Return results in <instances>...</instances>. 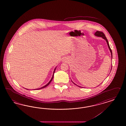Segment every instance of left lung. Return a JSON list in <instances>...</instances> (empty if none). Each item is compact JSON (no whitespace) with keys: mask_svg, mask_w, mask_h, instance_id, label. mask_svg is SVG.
Segmentation results:
<instances>
[{"mask_svg":"<svg viewBox=\"0 0 126 126\" xmlns=\"http://www.w3.org/2000/svg\"><path fill=\"white\" fill-rule=\"evenodd\" d=\"M95 36H97V37H101L102 38H103L104 39H105V40H106V43H107V45H108V48H109V50H110V53H111V60H112V51H111V48H110V45H109V42H108V40L107 39V38H106V36H105V35L104 34V33H103V32H100V31H97L96 32H95ZM111 68H112V66H111ZM111 70H110V71H111ZM72 82L74 83V84H75V85H77V84H76L75 83H74L73 82H72ZM78 86V87H80V86H79L78 85H77Z\"/></svg>","mask_w":126,"mask_h":126,"instance_id":"obj_1","label":"left lung"}]
</instances>
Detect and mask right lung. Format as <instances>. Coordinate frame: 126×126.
I'll list each match as a JSON object with an SVG mask.
<instances>
[{
  "label": "right lung",
  "mask_w": 126,
  "mask_h": 126,
  "mask_svg": "<svg viewBox=\"0 0 126 126\" xmlns=\"http://www.w3.org/2000/svg\"><path fill=\"white\" fill-rule=\"evenodd\" d=\"M56 67H55V68L54 69V72H53V76H52V78H51V80L49 81V82H48V83L47 84H46V85L44 86H43V87H41L40 88H39V89H37V90H39V89H44V88H45V87H46L47 86L49 85V83L51 82V81H52V80H53V79L54 78V72H55V70H56Z\"/></svg>",
  "instance_id": "obj_1"
}]
</instances>
